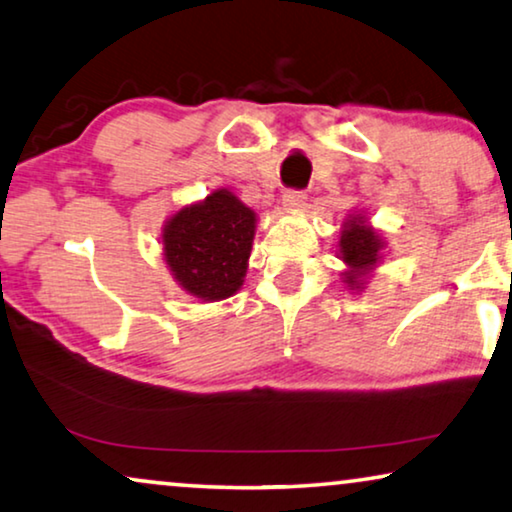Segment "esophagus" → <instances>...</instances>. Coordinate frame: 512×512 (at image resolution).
I'll return each mask as SVG.
<instances>
[{"instance_id": "esophagus-1", "label": "esophagus", "mask_w": 512, "mask_h": 512, "mask_svg": "<svg viewBox=\"0 0 512 512\" xmlns=\"http://www.w3.org/2000/svg\"><path fill=\"white\" fill-rule=\"evenodd\" d=\"M283 206L290 211H299L306 206V192L304 190H285L283 192Z\"/></svg>"}]
</instances>
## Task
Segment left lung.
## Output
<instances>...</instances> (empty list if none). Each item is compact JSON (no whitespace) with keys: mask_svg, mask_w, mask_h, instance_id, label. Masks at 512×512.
Listing matches in <instances>:
<instances>
[{"mask_svg":"<svg viewBox=\"0 0 512 512\" xmlns=\"http://www.w3.org/2000/svg\"><path fill=\"white\" fill-rule=\"evenodd\" d=\"M343 227L345 229L341 232V241H338V246H341L343 262L350 266V271L345 273L343 283H348V287H355V285L359 287L362 285L364 271L371 269V266L380 259L383 241H380V236L373 232L371 227L364 225L362 215L348 220Z\"/></svg>","mask_w":512,"mask_h":512,"instance_id":"left-lung-1","label":"left lung"}]
</instances>
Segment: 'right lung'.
I'll return each mask as SVG.
<instances>
[{"mask_svg": "<svg viewBox=\"0 0 512 512\" xmlns=\"http://www.w3.org/2000/svg\"><path fill=\"white\" fill-rule=\"evenodd\" d=\"M253 236L255 213L232 192L218 190L164 225V257L185 292L220 301L243 285Z\"/></svg>", "mask_w": 512, "mask_h": 512, "instance_id": "obj_1", "label": "right lung"}]
</instances>
